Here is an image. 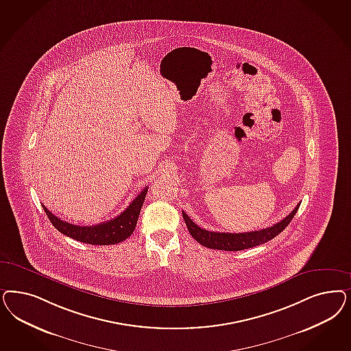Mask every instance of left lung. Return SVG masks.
Masks as SVG:
<instances>
[{
  "label": "left lung",
  "mask_w": 351,
  "mask_h": 351,
  "mask_svg": "<svg viewBox=\"0 0 351 351\" xmlns=\"http://www.w3.org/2000/svg\"><path fill=\"white\" fill-rule=\"evenodd\" d=\"M300 208V204L292 210V213L287 215L280 222L272 225L271 227H266L258 231H250V232H239V234H231V232H215V231H208L202 227L197 226L193 219L182 212L183 219L186 222V226L189 228L191 237L197 243H200L204 247L210 249H218V250H243V249L253 248L263 243H267L269 240L275 238L283 231L285 227L289 225V222L293 219L294 215L297 213Z\"/></svg>",
  "instance_id": "1"
}]
</instances>
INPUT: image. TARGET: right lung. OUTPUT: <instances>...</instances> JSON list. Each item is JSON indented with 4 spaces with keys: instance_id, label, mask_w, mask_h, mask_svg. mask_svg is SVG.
<instances>
[{
    "instance_id": "obj_1",
    "label": "right lung",
    "mask_w": 351,
    "mask_h": 351,
    "mask_svg": "<svg viewBox=\"0 0 351 351\" xmlns=\"http://www.w3.org/2000/svg\"><path fill=\"white\" fill-rule=\"evenodd\" d=\"M146 195L147 187L138 193L136 199L129 204L124 212H121V215L94 226H76L58 218L45 206L44 210L53 226L68 238L91 245H112L124 241L133 234Z\"/></svg>"
}]
</instances>
